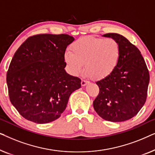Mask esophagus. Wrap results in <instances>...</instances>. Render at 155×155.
I'll list each match as a JSON object with an SVG mask.
<instances>
[{
    "instance_id": "34e87169",
    "label": "esophagus",
    "mask_w": 155,
    "mask_h": 155,
    "mask_svg": "<svg viewBox=\"0 0 155 155\" xmlns=\"http://www.w3.org/2000/svg\"><path fill=\"white\" fill-rule=\"evenodd\" d=\"M88 83V81H87V80H82V81H81V85L82 86V87H84V86H85Z\"/></svg>"
}]
</instances>
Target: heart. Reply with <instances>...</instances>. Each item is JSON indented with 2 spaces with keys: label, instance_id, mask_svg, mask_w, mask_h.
I'll use <instances>...</instances> for the list:
<instances>
[{
  "label": "heart",
  "instance_id": "heart-1",
  "mask_svg": "<svg viewBox=\"0 0 155 155\" xmlns=\"http://www.w3.org/2000/svg\"><path fill=\"white\" fill-rule=\"evenodd\" d=\"M71 51L64 55L68 71L78 75L84 70L95 80L105 78L114 71L121 56V47L113 38L92 36L80 37L71 46Z\"/></svg>",
  "mask_w": 155,
  "mask_h": 155
}]
</instances>
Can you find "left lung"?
I'll return each instance as SVG.
<instances>
[{
	"label": "left lung",
	"mask_w": 155,
	"mask_h": 155,
	"mask_svg": "<svg viewBox=\"0 0 155 155\" xmlns=\"http://www.w3.org/2000/svg\"><path fill=\"white\" fill-rule=\"evenodd\" d=\"M103 36L119 42L121 56L113 73L96 82L99 93L93 101V107L103 119L125 121L137 115L145 104L149 71L140 51L126 37L116 33Z\"/></svg>",
	"instance_id": "obj_1"
}]
</instances>
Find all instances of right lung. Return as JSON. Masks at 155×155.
<instances>
[{"instance_id":"obj_1","label":"right lung","mask_w":155,"mask_h":155,"mask_svg":"<svg viewBox=\"0 0 155 155\" xmlns=\"http://www.w3.org/2000/svg\"><path fill=\"white\" fill-rule=\"evenodd\" d=\"M75 39L68 35H37L15 53L7 72L8 94L22 117L47 124L60 117L81 80L65 71L64 55Z\"/></svg>"}]
</instances>
